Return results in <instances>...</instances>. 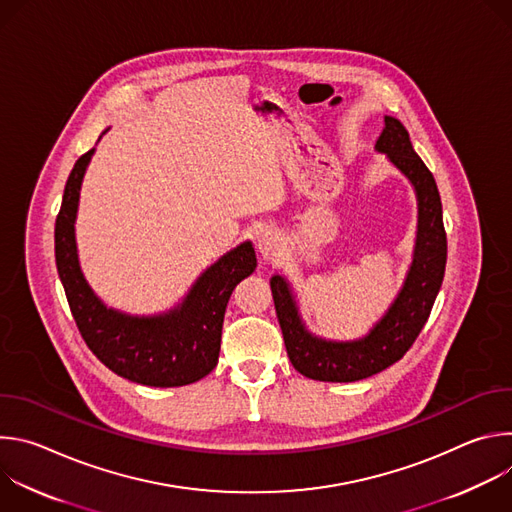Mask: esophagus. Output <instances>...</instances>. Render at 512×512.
Returning a JSON list of instances; mask_svg holds the SVG:
<instances>
[{"mask_svg":"<svg viewBox=\"0 0 512 512\" xmlns=\"http://www.w3.org/2000/svg\"><path fill=\"white\" fill-rule=\"evenodd\" d=\"M257 249L263 255V259H277L283 255L285 241L275 229H265L257 239Z\"/></svg>","mask_w":512,"mask_h":512,"instance_id":"1","label":"esophagus"}]
</instances>
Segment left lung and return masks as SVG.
Returning a JSON list of instances; mask_svg holds the SVG:
<instances>
[{"instance_id":"1","label":"left lung","mask_w":512,"mask_h":512,"mask_svg":"<svg viewBox=\"0 0 512 512\" xmlns=\"http://www.w3.org/2000/svg\"><path fill=\"white\" fill-rule=\"evenodd\" d=\"M375 150L411 182L417 198V235L413 261L397 298L383 318L362 338L328 340L312 334L300 314L289 283L281 275L271 277V294L283 332L287 356L294 369L308 379L324 383H352L373 377L411 348L433 308L442 287L448 241L442 218V200L433 174L415 154L403 123L385 115V127Z\"/></svg>"}]
</instances>
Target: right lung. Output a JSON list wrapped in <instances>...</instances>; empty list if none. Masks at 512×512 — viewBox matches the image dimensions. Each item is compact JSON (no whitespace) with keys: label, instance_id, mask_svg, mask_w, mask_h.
Returning <instances> with one entry per match:
<instances>
[{"label":"right lung","instance_id":"obj_1","mask_svg":"<svg viewBox=\"0 0 512 512\" xmlns=\"http://www.w3.org/2000/svg\"><path fill=\"white\" fill-rule=\"evenodd\" d=\"M93 154L95 148L72 168L54 227L56 267L70 312L87 346L115 375L148 387L196 383L218 362L225 310L235 285L257 267L253 243L237 245L206 267L168 312L131 316L109 308L83 275L75 237L81 186Z\"/></svg>","mask_w":512,"mask_h":512}]
</instances>
